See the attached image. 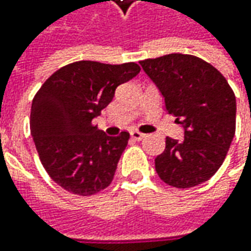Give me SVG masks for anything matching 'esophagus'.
I'll use <instances>...</instances> for the list:
<instances>
[{
  "label": "esophagus",
  "mask_w": 251,
  "mask_h": 251,
  "mask_svg": "<svg viewBox=\"0 0 251 251\" xmlns=\"http://www.w3.org/2000/svg\"><path fill=\"white\" fill-rule=\"evenodd\" d=\"M130 134H131V138L135 141H141L144 137H145V134H142V132H140V131H135V130L131 131Z\"/></svg>",
  "instance_id": "1"
}]
</instances>
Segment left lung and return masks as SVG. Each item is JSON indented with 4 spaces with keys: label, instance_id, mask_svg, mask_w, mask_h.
<instances>
[{
    "label": "left lung",
    "instance_id": "8db88e82",
    "mask_svg": "<svg viewBox=\"0 0 251 251\" xmlns=\"http://www.w3.org/2000/svg\"><path fill=\"white\" fill-rule=\"evenodd\" d=\"M165 99V109L181 124L184 138L166 137L156 156V173L177 188L198 186L224 163L236 130V98L225 76L190 54H168L140 61Z\"/></svg>",
    "mask_w": 251,
    "mask_h": 251
}]
</instances>
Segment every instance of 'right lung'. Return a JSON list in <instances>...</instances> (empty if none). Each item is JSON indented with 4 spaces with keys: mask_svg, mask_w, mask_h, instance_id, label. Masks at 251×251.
<instances>
[{
    "mask_svg": "<svg viewBox=\"0 0 251 251\" xmlns=\"http://www.w3.org/2000/svg\"><path fill=\"white\" fill-rule=\"evenodd\" d=\"M140 71L135 63L76 61L57 70L36 93L30 132L42 165L60 187L92 196L110 184L130 134L106 135L92 120L117 86Z\"/></svg>",
    "mask_w": 251,
    "mask_h": 251,
    "instance_id": "1",
    "label": "right lung"
}]
</instances>
